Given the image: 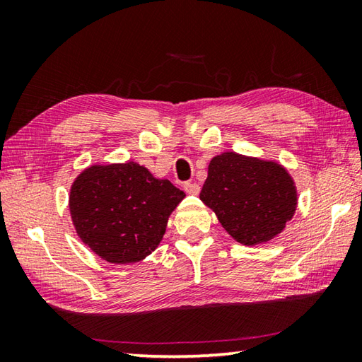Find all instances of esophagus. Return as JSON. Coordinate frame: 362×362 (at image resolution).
Segmentation results:
<instances>
[{"label": "esophagus", "instance_id": "34e87169", "mask_svg": "<svg viewBox=\"0 0 362 362\" xmlns=\"http://www.w3.org/2000/svg\"><path fill=\"white\" fill-rule=\"evenodd\" d=\"M183 189H185L188 194L197 196V194H199V191H201V187H199L197 183H194V182H187L185 185H183Z\"/></svg>", "mask_w": 362, "mask_h": 362}]
</instances>
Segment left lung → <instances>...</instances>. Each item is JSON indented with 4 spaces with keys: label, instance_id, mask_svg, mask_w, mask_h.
Wrapping results in <instances>:
<instances>
[{
    "label": "left lung",
    "instance_id": "8db88e82",
    "mask_svg": "<svg viewBox=\"0 0 362 362\" xmlns=\"http://www.w3.org/2000/svg\"><path fill=\"white\" fill-rule=\"evenodd\" d=\"M201 201L235 241L257 245L274 240L294 216L297 189L276 161L222 152L210 161Z\"/></svg>",
    "mask_w": 362,
    "mask_h": 362
}]
</instances>
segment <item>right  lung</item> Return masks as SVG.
<instances>
[{
	"instance_id": "right-lung-1",
	"label": "right lung",
	"mask_w": 362,
	"mask_h": 362,
	"mask_svg": "<svg viewBox=\"0 0 362 362\" xmlns=\"http://www.w3.org/2000/svg\"><path fill=\"white\" fill-rule=\"evenodd\" d=\"M183 197L135 161L91 165L73 182L70 213L76 233L98 257L129 264L157 249Z\"/></svg>"
}]
</instances>
